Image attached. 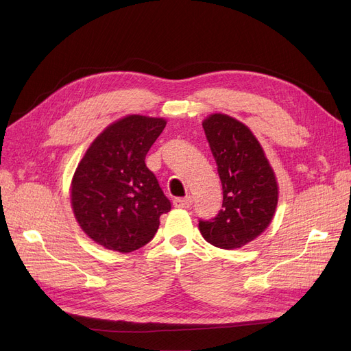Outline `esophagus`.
Returning <instances> with one entry per match:
<instances>
[{"instance_id":"obj_1","label":"esophagus","mask_w":351,"mask_h":351,"mask_svg":"<svg viewBox=\"0 0 351 351\" xmlns=\"http://www.w3.org/2000/svg\"><path fill=\"white\" fill-rule=\"evenodd\" d=\"M193 204V200L191 196L186 197H178L173 200V206L175 208H180V209H189Z\"/></svg>"}]
</instances>
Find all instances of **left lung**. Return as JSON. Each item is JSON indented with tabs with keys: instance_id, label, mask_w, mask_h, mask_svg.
Masks as SVG:
<instances>
[{
	"instance_id": "8db88e82",
	"label": "left lung",
	"mask_w": 351,
	"mask_h": 351,
	"mask_svg": "<svg viewBox=\"0 0 351 351\" xmlns=\"http://www.w3.org/2000/svg\"><path fill=\"white\" fill-rule=\"evenodd\" d=\"M202 125L222 182L223 204L213 219L199 220V230L216 247L239 249L270 225L278 206V182L246 125L223 114H213Z\"/></svg>"
}]
</instances>
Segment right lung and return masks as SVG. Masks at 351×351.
Here are the masks:
<instances>
[{"mask_svg": "<svg viewBox=\"0 0 351 351\" xmlns=\"http://www.w3.org/2000/svg\"><path fill=\"white\" fill-rule=\"evenodd\" d=\"M166 121L129 115L90 143L72 179L71 204L82 230L121 253L149 243L160 215L171 210L145 158Z\"/></svg>", "mask_w": 351, "mask_h": 351, "instance_id": "add662e5", "label": "right lung"}]
</instances>
